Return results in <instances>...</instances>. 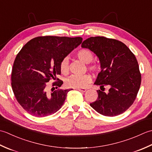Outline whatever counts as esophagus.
<instances>
[{"label":"esophagus","mask_w":152,"mask_h":152,"mask_svg":"<svg viewBox=\"0 0 152 152\" xmlns=\"http://www.w3.org/2000/svg\"><path fill=\"white\" fill-rule=\"evenodd\" d=\"M78 90L80 91H81V92H86L87 91V89H86V88H78Z\"/></svg>","instance_id":"34e87169"}]
</instances>
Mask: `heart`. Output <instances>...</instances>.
Wrapping results in <instances>:
<instances>
[{
	"label": "heart",
	"instance_id": "1",
	"mask_svg": "<svg viewBox=\"0 0 152 152\" xmlns=\"http://www.w3.org/2000/svg\"><path fill=\"white\" fill-rule=\"evenodd\" d=\"M77 57L83 63H89L92 61L93 55L89 50L81 49L77 52ZM98 69V66L95 64H90L89 66V69L93 72H95ZM60 70L63 74H66L69 71V59L67 57L64 58L61 62ZM91 81V77L89 74H84L82 76L72 75L66 80V86L72 88H83Z\"/></svg>",
	"mask_w": 152,
	"mask_h": 152
}]
</instances>
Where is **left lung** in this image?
Masks as SVG:
<instances>
[{
    "instance_id": "obj_1",
    "label": "left lung",
    "mask_w": 152,
    "mask_h": 152,
    "mask_svg": "<svg viewBox=\"0 0 152 152\" xmlns=\"http://www.w3.org/2000/svg\"><path fill=\"white\" fill-rule=\"evenodd\" d=\"M82 48L93 51L98 57L101 72L94 84L108 93L97 91L98 98L90 106L105 116L122 114L133 104L141 83V74L134 55L121 42L104 37H90L83 42Z\"/></svg>"
}]
</instances>
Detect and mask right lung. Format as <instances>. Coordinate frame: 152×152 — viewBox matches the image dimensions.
Masks as SVG:
<instances>
[{
    "instance_id": "1",
    "label": "right lung",
    "mask_w": 152,
    "mask_h": 152,
    "mask_svg": "<svg viewBox=\"0 0 152 152\" xmlns=\"http://www.w3.org/2000/svg\"><path fill=\"white\" fill-rule=\"evenodd\" d=\"M82 42L81 37H39L22 48L13 65L12 88L19 104L28 114L45 117L63 105L70 89L50 93L47 82L57 80L52 86L56 89L61 86L63 81L57 78L61 74V62Z\"/></svg>"
}]
</instances>
